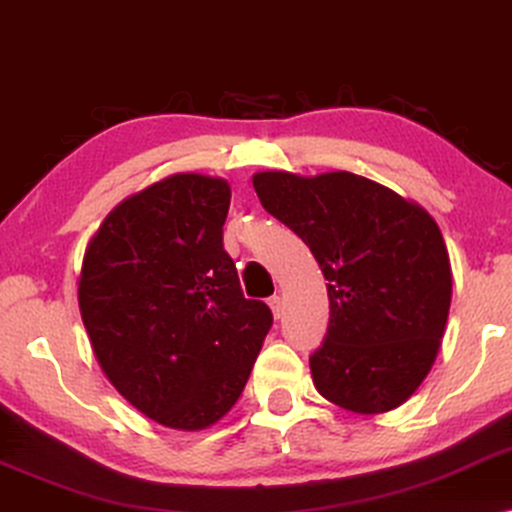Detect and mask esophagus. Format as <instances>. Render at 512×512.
<instances>
[{
  "mask_svg": "<svg viewBox=\"0 0 512 512\" xmlns=\"http://www.w3.org/2000/svg\"><path fill=\"white\" fill-rule=\"evenodd\" d=\"M268 305H270V310H272V317H275V319L282 317V310H284V307H282V298L272 296V298L268 300Z\"/></svg>",
  "mask_w": 512,
  "mask_h": 512,
  "instance_id": "esophagus-1",
  "label": "esophagus"
}]
</instances>
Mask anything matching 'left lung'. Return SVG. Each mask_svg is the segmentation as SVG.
I'll return each instance as SVG.
<instances>
[{
	"mask_svg": "<svg viewBox=\"0 0 512 512\" xmlns=\"http://www.w3.org/2000/svg\"><path fill=\"white\" fill-rule=\"evenodd\" d=\"M256 195L317 258L331 319L310 356L314 387L356 415L415 394L436 361L452 303L438 223L415 200L352 172H256Z\"/></svg>",
	"mask_w": 512,
	"mask_h": 512,
	"instance_id": "8db88e82",
	"label": "left lung"
}]
</instances>
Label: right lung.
<instances>
[{"mask_svg":"<svg viewBox=\"0 0 512 512\" xmlns=\"http://www.w3.org/2000/svg\"><path fill=\"white\" fill-rule=\"evenodd\" d=\"M230 184L179 172L111 209L88 242L79 310L102 373L153 422L226 417L272 326L223 249Z\"/></svg>","mask_w":512,"mask_h":512,"instance_id":"1","label":"right lung"}]
</instances>
